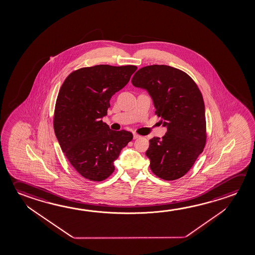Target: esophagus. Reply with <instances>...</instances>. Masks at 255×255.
Returning a JSON list of instances; mask_svg holds the SVG:
<instances>
[{
	"label": "esophagus",
	"mask_w": 255,
	"mask_h": 255,
	"mask_svg": "<svg viewBox=\"0 0 255 255\" xmlns=\"http://www.w3.org/2000/svg\"><path fill=\"white\" fill-rule=\"evenodd\" d=\"M140 138V136L137 133H133V138L134 139H136V138Z\"/></svg>",
	"instance_id": "34e87169"
}]
</instances>
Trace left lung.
Segmentation results:
<instances>
[{"label": "left lung", "mask_w": 255, "mask_h": 255, "mask_svg": "<svg viewBox=\"0 0 255 255\" xmlns=\"http://www.w3.org/2000/svg\"><path fill=\"white\" fill-rule=\"evenodd\" d=\"M131 84L146 90L167 132L149 140L146 155L160 179L174 180L188 172L206 142L205 103L199 89L185 72L165 65L138 69Z\"/></svg>", "instance_id": "1"}]
</instances>
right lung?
Returning <instances> with one entry per match:
<instances>
[{"instance_id":"1","label":"right lung","mask_w":255,"mask_h":255,"mask_svg":"<svg viewBox=\"0 0 255 255\" xmlns=\"http://www.w3.org/2000/svg\"><path fill=\"white\" fill-rule=\"evenodd\" d=\"M136 66L98 65L72 72L59 90L53 126L72 166L87 180L101 181L115 171L114 162L132 133L112 130L102 122L109 101L129 83Z\"/></svg>"}]
</instances>
